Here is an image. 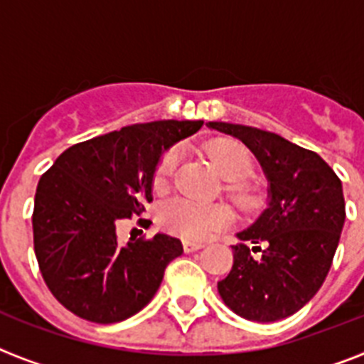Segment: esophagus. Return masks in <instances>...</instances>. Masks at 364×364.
<instances>
[{
	"label": "esophagus",
	"instance_id": "obj_1",
	"mask_svg": "<svg viewBox=\"0 0 364 364\" xmlns=\"http://www.w3.org/2000/svg\"><path fill=\"white\" fill-rule=\"evenodd\" d=\"M200 247H204V242H195V240H184V252L186 253L197 252V250H200Z\"/></svg>",
	"mask_w": 364,
	"mask_h": 364
}]
</instances>
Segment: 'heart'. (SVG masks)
I'll return each mask as SVG.
<instances>
[{"label":"heart","instance_id":"1","mask_svg":"<svg viewBox=\"0 0 364 364\" xmlns=\"http://www.w3.org/2000/svg\"><path fill=\"white\" fill-rule=\"evenodd\" d=\"M208 154L218 173L233 182L230 191L239 200L252 198V189L244 180L253 173V159L250 151L233 140H215L208 146ZM180 162V149L171 147L160 159L154 171L153 186L156 191H166L171 184ZM233 213L224 204H202L188 198H173L162 204L159 211V224L167 233L182 237L186 240H202L218 228L230 224Z\"/></svg>","mask_w":364,"mask_h":364}]
</instances>
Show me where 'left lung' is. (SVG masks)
<instances>
[{"instance_id":"1","label":"left lung","mask_w":364,"mask_h":364,"mask_svg":"<svg viewBox=\"0 0 364 364\" xmlns=\"http://www.w3.org/2000/svg\"><path fill=\"white\" fill-rule=\"evenodd\" d=\"M208 127L246 144L269 182L268 208L237 233L242 242L233 246V268L218 294L247 321L290 317L319 291L332 266L346 217L339 176L317 153L269 131L226 122Z\"/></svg>"}]
</instances>
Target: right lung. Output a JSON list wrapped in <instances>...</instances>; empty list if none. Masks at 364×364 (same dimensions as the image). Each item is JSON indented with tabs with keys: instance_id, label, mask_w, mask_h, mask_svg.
<instances>
[{
	"instance_id": "right-lung-1",
	"label": "right lung",
	"mask_w": 364,
	"mask_h": 364,
	"mask_svg": "<svg viewBox=\"0 0 364 364\" xmlns=\"http://www.w3.org/2000/svg\"><path fill=\"white\" fill-rule=\"evenodd\" d=\"M202 120H159L74 144L41 175L34 197V253L60 304L91 323L129 319L154 297L182 255L169 235L118 242L117 226L153 200L160 156Z\"/></svg>"
}]
</instances>
